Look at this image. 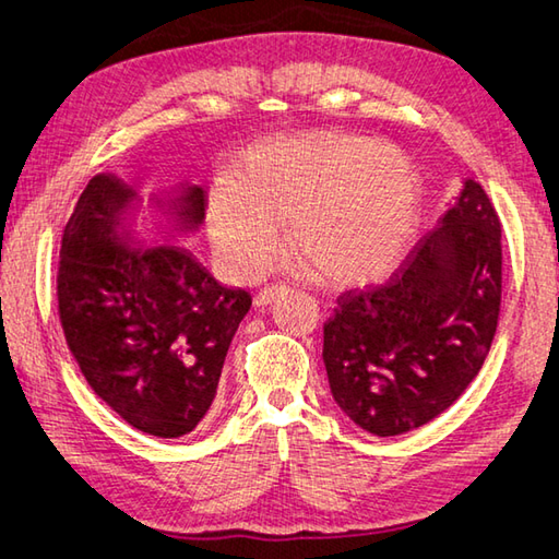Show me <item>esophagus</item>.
I'll use <instances>...</instances> for the list:
<instances>
[{"label":"esophagus","mask_w":559,"mask_h":559,"mask_svg":"<svg viewBox=\"0 0 559 559\" xmlns=\"http://www.w3.org/2000/svg\"><path fill=\"white\" fill-rule=\"evenodd\" d=\"M281 293H283V286L263 288V290L257 293V298H253V306H257V308H266V306H271V302L281 296Z\"/></svg>","instance_id":"esophagus-1"}]
</instances>
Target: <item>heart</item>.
<instances>
[{
    "instance_id": "heart-1",
    "label": "heart",
    "mask_w": 559,
    "mask_h": 559,
    "mask_svg": "<svg viewBox=\"0 0 559 559\" xmlns=\"http://www.w3.org/2000/svg\"><path fill=\"white\" fill-rule=\"evenodd\" d=\"M205 205L212 257L227 276L257 281L283 247L281 219L312 273L330 286L379 281L408 253L423 182L399 146L306 131L249 146Z\"/></svg>"
}]
</instances>
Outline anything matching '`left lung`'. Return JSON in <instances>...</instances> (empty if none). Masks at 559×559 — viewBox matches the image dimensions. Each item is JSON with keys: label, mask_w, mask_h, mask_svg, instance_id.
Returning a JSON list of instances; mask_svg holds the SVG:
<instances>
[{"label": "left lung", "mask_w": 559, "mask_h": 559, "mask_svg": "<svg viewBox=\"0 0 559 559\" xmlns=\"http://www.w3.org/2000/svg\"><path fill=\"white\" fill-rule=\"evenodd\" d=\"M499 308L501 222L466 178L383 286L337 298L322 344L334 403L379 438L438 418L479 373Z\"/></svg>", "instance_id": "obj_1"}]
</instances>
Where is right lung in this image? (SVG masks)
Masks as SVG:
<instances>
[{
    "label": "right lung",
    "instance_id": "right-lung-1",
    "mask_svg": "<svg viewBox=\"0 0 559 559\" xmlns=\"http://www.w3.org/2000/svg\"><path fill=\"white\" fill-rule=\"evenodd\" d=\"M141 195L115 174L87 182L60 241L58 312L99 399L131 428L182 438L217 395L251 296L227 288L186 247L144 245L131 227ZM166 235L205 222V190L158 200Z\"/></svg>",
    "mask_w": 559,
    "mask_h": 559
}]
</instances>
